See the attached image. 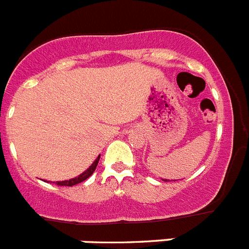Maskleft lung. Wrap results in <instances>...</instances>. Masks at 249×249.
<instances>
[{"label":"left lung","mask_w":249,"mask_h":249,"mask_svg":"<svg viewBox=\"0 0 249 249\" xmlns=\"http://www.w3.org/2000/svg\"><path fill=\"white\" fill-rule=\"evenodd\" d=\"M163 181H167V179H163Z\"/></svg>","instance_id":"8db88e82"}]
</instances>
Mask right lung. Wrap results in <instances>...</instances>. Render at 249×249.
Instances as JSON below:
<instances>
[{
	"instance_id": "add662e5",
	"label": "right lung",
	"mask_w": 249,
	"mask_h": 249,
	"mask_svg": "<svg viewBox=\"0 0 249 249\" xmlns=\"http://www.w3.org/2000/svg\"><path fill=\"white\" fill-rule=\"evenodd\" d=\"M98 160H100V156H98L97 158H96V160H94L93 163L89 166V168H87L83 173H81L78 177L76 178H72V179H68V181H62V182H54V183L57 184V186H68V187H72L74 186V184H78L81 183V182L86 181L87 178L89 177V176H92V173L94 172V169H96V167H97L98 164Z\"/></svg>"
}]
</instances>
